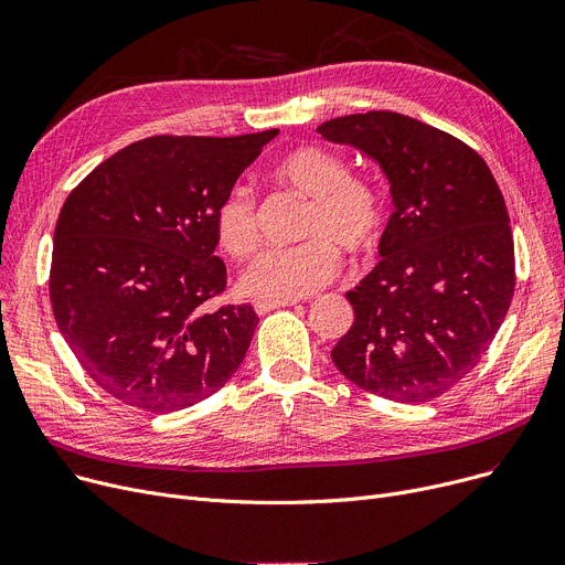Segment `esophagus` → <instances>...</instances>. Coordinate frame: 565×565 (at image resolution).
<instances>
[{"instance_id":"obj_1","label":"esophagus","mask_w":565,"mask_h":565,"mask_svg":"<svg viewBox=\"0 0 565 565\" xmlns=\"http://www.w3.org/2000/svg\"><path fill=\"white\" fill-rule=\"evenodd\" d=\"M292 305H298V300H254L256 313H267V311H273V309L292 307Z\"/></svg>"}]
</instances>
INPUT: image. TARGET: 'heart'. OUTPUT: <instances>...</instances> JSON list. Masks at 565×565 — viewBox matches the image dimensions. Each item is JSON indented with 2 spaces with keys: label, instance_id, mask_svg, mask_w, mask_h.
I'll return each mask as SVG.
<instances>
[{
  "label": "heart",
  "instance_id": "obj_1",
  "mask_svg": "<svg viewBox=\"0 0 565 565\" xmlns=\"http://www.w3.org/2000/svg\"><path fill=\"white\" fill-rule=\"evenodd\" d=\"M275 181L309 207L302 220L307 243L288 249L260 252L241 275V290L258 300H298L330 284L341 267L337 249L366 258L384 233V199L380 190L350 175L348 162L318 146H300L273 169ZM217 245L233 258L256 247V201L249 188H231L215 211Z\"/></svg>",
  "mask_w": 565,
  "mask_h": 565
}]
</instances>
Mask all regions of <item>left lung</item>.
Wrapping results in <instances>:
<instances>
[{
    "instance_id": "left-lung-1",
    "label": "left lung",
    "mask_w": 565,
    "mask_h": 565,
    "mask_svg": "<svg viewBox=\"0 0 565 565\" xmlns=\"http://www.w3.org/2000/svg\"><path fill=\"white\" fill-rule=\"evenodd\" d=\"M318 132L375 160L394 201L382 260L345 292L354 322L332 362L375 396L437 398L481 362L513 300V233L494 175L454 135L396 111L339 116Z\"/></svg>"
}]
</instances>
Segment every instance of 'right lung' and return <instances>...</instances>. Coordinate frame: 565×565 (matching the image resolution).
Returning a JSON list of instances; mask_svg holds the SVG:
<instances>
[{
    "label": "right lung",
    "instance_id": "obj_1",
    "mask_svg": "<svg viewBox=\"0 0 565 565\" xmlns=\"http://www.w3.org/2000/svg\"><path fill=\"white\" fill-rule=\"evenodd\" d=\"M279 130L148 137L100 162L54 228L50 300L58 332L96 384L146 412L220 392L258 316L205 302L226 288L215 211Z\"/></svg>",
    "mask_w": 565,
    "mask_h": 565
}]
</instances>
